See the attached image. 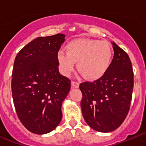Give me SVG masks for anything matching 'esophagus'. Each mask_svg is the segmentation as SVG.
I'll list each match as a JSON object with an SVG mask.
<instances>
[{
  "mask_svg": "<svg viewBox=\"0 0 146 146\" xmlns=\"http://www.w3.org/2000/svg\"><path fill=\"white\" fill-rule=\"evenodd\" d=\"M80 83L78 82H74V81H72V88H79Z\"/></svg>",
  "mask_w": 146,
  "mask_h": 146,
  "instance_id": "1",
  "label": "esophagus"
}]
</instances>
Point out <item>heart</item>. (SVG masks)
<instances>
[{"instance_id":"1","label":"heart","mask_w":146,"mask_h":146,"mask_svg":"<svg viewBox=\"0 0 146 146\" xmlns=\"http://www.w3.org/2000/svg\"><path fill=\"white\" fill-rule=\"evenodd\" d=\"M66 53L59 51L57 61L62 74L71 75L77 62V69L86 79L96 80L109 69L112 49L106 41L78 38L71 41L65 47Z\"/></svg>"}]
</instances>
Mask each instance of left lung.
I'll return each mask as SVG.
<instances>
[{
	"mask_svg": "<svg viewBox=\"0 0 146 146\" xmlns=\"http://www.w3.org/2000/svg\"><path fill=\"white\" fill-rule=\"evenodd\" d=\"M114 56L106 73L94 82L80 85L81 109L85 121L99 132L118 128L128 114L134 86V74L129 55L114 42Z\"/></svg>",
	"mask_w": 146,
	"mask_h": 146,
	"instance_id": "obj_1",
	"label": "left lung"
}]
</instances>
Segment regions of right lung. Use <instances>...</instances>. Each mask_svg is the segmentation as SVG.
<instances>
[{
	"label": "right lung",
	"mask_w": 146,
	"mask_h": 146,
	"mask_svg": "<svg viewBox=\"0 0 146 146\" xmlns=\"http://www.w3.org/2000/svg\"><path fill=\"white\" fill-rule=\"evenodd\" d=\"M65 35L38 37L15 58L11 92L17 114L28 131L44 135L55 129L62 118L61 105L71 81L59 73L57 54Z\"/></svg>",
	"instance_id": "obj_1"
}]
</instances>
